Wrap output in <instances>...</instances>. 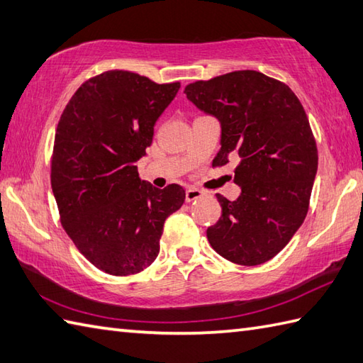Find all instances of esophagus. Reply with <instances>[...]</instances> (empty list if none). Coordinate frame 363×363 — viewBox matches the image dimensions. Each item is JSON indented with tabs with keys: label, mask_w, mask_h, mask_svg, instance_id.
Listing matches in <instances>:
<instances>
[{
	"label": "esophagus",
	"mask_w": 363,
	"mask_h": 363,
	"mask_svg": "<svg viewBox=\"0 0 363 363\" xmlns=\"http://www.w3.org/2000/svg\"><path fill=\"white\" fill-rule=\"evenodd\" d=\"M202 197V191H199V189H196V188H189L188 191H186V202L189 203V202H194V200H197V199H200Z\"/></svg>",
	"instance_id": "obj_1"
}]
</instances>
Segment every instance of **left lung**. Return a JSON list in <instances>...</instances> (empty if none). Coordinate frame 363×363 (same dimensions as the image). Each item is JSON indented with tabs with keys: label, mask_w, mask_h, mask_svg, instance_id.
I'll use <instances>...</instances> for the list:
<instances>
[{
	"label": "left lung",
	"mask_w": 363,
	"mask_h": 363,
	"mask_svg": "<svg viewBox=\"0 0 363 363\" xmlns=\"http://www.w3.org/2000/svg\"><path fill=\"white\" fill-rule=\"evenodd\" d=\"M186 98L220 123L213 166L239 157L240 196L216 194L222 216L209 244L235 264L259 265L283 250L308 214L318 155L306 111L286 84L262 72L233 71L184 88Z\"/></svg>",
	"instance_id": "8db88e82"
}]
</instances>
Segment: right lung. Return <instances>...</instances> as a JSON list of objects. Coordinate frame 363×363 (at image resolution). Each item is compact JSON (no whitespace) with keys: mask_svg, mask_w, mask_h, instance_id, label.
<instances>
[{"mask_svg":"<svg viewBox=\"0 0 363 363\" xmlns=\"http://www.w3.org/2000/svg\"><path fill=\"white\" fill-rule=\"evenodd\" d=\"M179 88L107 71L86 80L60 116L51 163L60 220L80 253L108 275L149 267L164 220L184 202L180 184L158 189L135 166Z\"/></svg>","mask_w":363,"mask_h":363,"instance_id":"1","label":"right lung"}]
</instances>
